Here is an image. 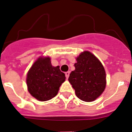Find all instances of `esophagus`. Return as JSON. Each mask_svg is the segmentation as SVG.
<instances>
[{
  "label": "esophagus",
  "instance_id": "34e87169",
  "mask_svg": "<svg viewBox=\"0 0 132 132\" xmlns=\"http://www.w3.org/2000/svg\"><path fill=\"white\" fill-rule=\"evenodd\" d=\"M69 74H70L69 71H67L65 73V77H66V78H67V79H68L69 77Z\"/></svg>",
  "mask_w": 132,
  "mask_h": 132
}]
</instances>
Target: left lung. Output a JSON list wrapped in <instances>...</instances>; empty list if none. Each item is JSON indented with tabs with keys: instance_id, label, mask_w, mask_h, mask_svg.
<instances>
[{
	"instance_id": "8db88e82",
	"label": "left lung",
	"mask_w": 132,
	"mask_h": 132,
	"mask_svg": "<svg viewBox=\"0 0 132 132\" xmlns=\"http://www.w3.org/2000/svg\"><path fill=\"white\" fill-rule=\"evenodd\" d=\"M76 60L75 69L70 73L68 80L79 99L93 102L106 88L105 70L99 59L88 51L80 53Z\"/></svg>"
}]
</instances>
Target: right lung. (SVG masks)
<instances>
[{"label":"right lung","mask_w":132,"mask_h":132,"mask_svg":"<svg viewBox=\"0 0 132 132\" xmlns=\"http://www.w3.org/2000/svg\"><path fill=\"white\" fill-rule=\"evenodd\" d=\"M65 80V73L61 71L59 66H52L50 57H39L31 65L26 77L28 90L39 101L55 97Z\"/></svg>","instance_id":"add662e5"}]
</instances>
